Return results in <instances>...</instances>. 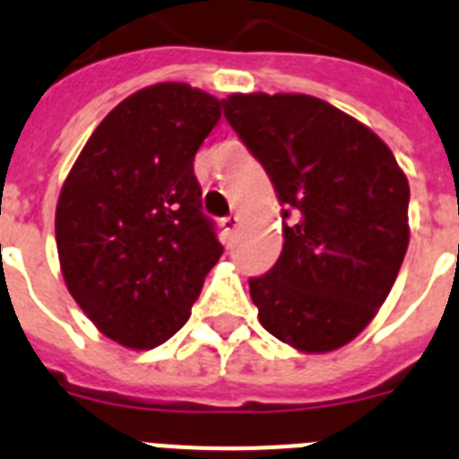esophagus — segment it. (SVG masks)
<instances>
[{
	"instance_id": "esophagus-1",
	"label": "esophagus",
	"mask_w": 459,
	"mask_h": 459,
	"mask_svg": "<svg viewBox=\"0 0 459 459\" xmlns=\"http://www.w3.org/2000/svg\"><path fill=\"white\" fill-rule=\"evenodd\" d=\"M221 226H224L226 233L233 235L235 230H238V226H240V217H238V214H229V217L221 219Z\"/></svg>"
}]
</instances>
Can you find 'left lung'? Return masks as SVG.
<instances>
[{"label":"left lung","instance_id":"obj_1","mask_svg":"<svg viewBox=\"0 0 459 459\" xmlns=\"http://www.w3.org/2000/svg\"><path fill=\"white\" fill-rule=\"evenodd\" d=\"M221 106L284 205V249L249 279L263 328L305 353L349 344L404 261L406 175L377 134L321 99L230 94Z\"/></svg>","mask_w":459,"mask_h":459}]
</instances>
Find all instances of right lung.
<instances>
[{"instance_id":"1","label":"right lung","mask_w":459,"mask_h":459,"mask_svg":"<svg viewBox=\"0 0 459 459\" xmlns=\"http://www.w3.org/2000/svg\"><path fill=\"white\" fill-rule=\"evenodd\" d=\"M219 117L217 99L185 82L145 87L106 115L64 182L55 214L64 281L122 346L173 337L224 254L194 175Z\"/></svg>"}]
</instances>
